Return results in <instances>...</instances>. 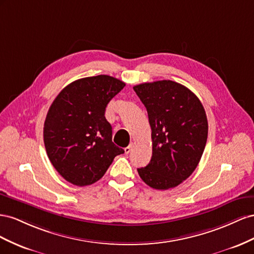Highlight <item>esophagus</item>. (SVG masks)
<instances>
[{
  "label": "esophagus",
  "mask_w": 254,
  "mask_h": 254,
  "mask_svg": "<svg viewBox=\"0 0 254 254\" xmlns=\"http://www.w3.org/2000/svg\"><path fill=\"white\" fill-rule=\"evenodd\" d=\"M133 147H134V143H133V142H131V143H129V144H128V146L127 147V148H125V152H126V153H127V154H128V153H129V152H131V151H132Z\"/></svg>",
  "instance_id": "esophagus-1"
}]
</instances>
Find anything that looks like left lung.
Wrapping results in <instances>:
<instances>
[{"label": "left lung", "mask_w": 254, "mask_h": 254, "mask_svg": "<svg viewBox=\"0 0 254 254\" xmlns=\"http://www.w3.org/2000/svg\"><path fill=\"white\" fill-rule=\"evenodd\" d=\"M146 106L151 127L152 157L137 171L155 190H169L197 168L207 139V118L198 97L187 87L164 79L133 87Z\"/></svg>", "instance_id": "left-lung-1"}]
</instances>
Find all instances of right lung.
Masks as SVG:
<instances>
[{
    "mask_svg": "<svg viewBox=\"0 0 254 254\" xmlns=\"http://www.w3.org/2000/svg\"><path fill=\"white\" fill-rule=\"evenodd\" d=\"M125 86L104 74L79 78L64 87L51 104L43 141L50 162L69 183L93 184L116 156L125 153L113 142L112 126L104 116L107 104Z\"/></svg>",
    "mask_w": 254,
    "mask_h": 254,
    "instance_id": "1",
    "label": "right lung"
}]
</instances>
